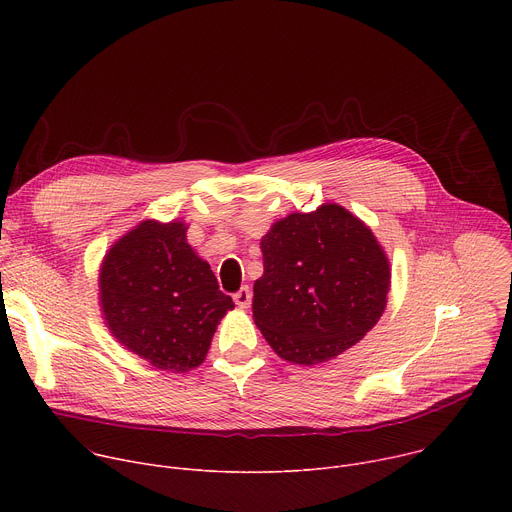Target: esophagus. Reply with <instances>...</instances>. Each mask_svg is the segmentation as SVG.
Segmentation results:
<instances>
[{"mask_svg": "<svg viewBox=\"0 0 512 512\" xmlns=\"http://www.w3.org/2000/svg\"><path fill=\"white\" fill-rule=\"evenodd\" d=\"M235 298V304L239 306V308H249V304H251V289L245 285V287H241L237 294L233 296Z\"/></svg>", "mask_w": 512, "mask_h": 512, "instance_id": "esophagus-1", "label": "esophagus"}]
</instances>
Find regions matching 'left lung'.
Segmentation results:
<instances>
[{
    "label": "left lung",
    "instance_id": "8db88e82",
    "mask_svg": "<svg viewBox=\"0 0 512 512\" xmlns=\"http://www.w3.org/2000/svg\"><path fill=\"white\" fill-rule=\"evenodd\" d=\"M261 251L253 318L289 362L338 356L385 312L389 261L371 229L338 204L285 216L261 239Z\"/></svg>",
    "mask_w": 512,
    "mask_h": 512
}]
</instances>
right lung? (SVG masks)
<instances>
[{"mask_svg":"<svg viewBox=\"0 0 512 512\" xmlns=\"http://www.w3.org/2000/svg\"><path fill=\"white\" fill-rule=\"evenodd\" d=\"M99 283L109 330L162 371L198 367L218 320L235 308L182 223L143 221L111 247Z\"/></svg>","mask_w":512,"mask_h":512,"instance_id":"obj_1","label":"right lung"}]
</instances>
